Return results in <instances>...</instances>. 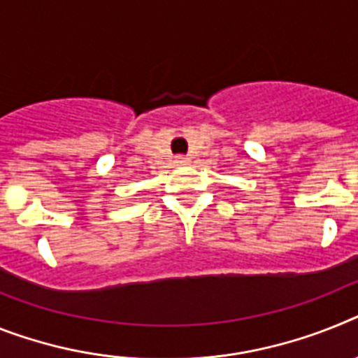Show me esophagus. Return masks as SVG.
<instances>
[{
    "label": "esophagus",
    "instance_id": "esophagus-1",
    "mask_svg": "<svg viewBox=\"0 0 358 358\" xmlns=\"http://www.w3.org/2000/svg\"><path fill=\"white\" fill-rule=\"evenodd\" d=\"M174 162H176L178 165H185V164H189V158H187V156H184V155H180V156H176V160H174Z\"/></svg>",
    "mask_w": 358,
    "mask_h": 358
}]
</instances>
